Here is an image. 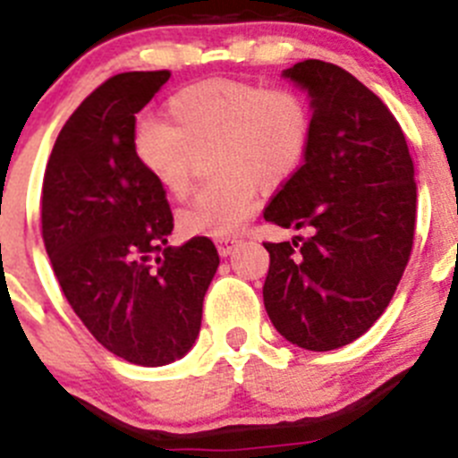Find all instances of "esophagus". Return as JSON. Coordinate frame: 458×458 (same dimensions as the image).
<instances>
[{
  "instance_id": "obj_1",
  "label": "esophagus",
  "mask_w": 458,
  "mask_h": 458,
  "mask_svg": "<svg viewBox=\"0 0 458 458\" xmlns=\"http://www.w3.org/2000/svg\"><path fill=\"white\" fill-rule=\"evenodd\" d=\"M237 243H239L237 239H221V242L216 243V249H219L221 258H228V255L237 249Z\"/></svg>"
}]
</instances>
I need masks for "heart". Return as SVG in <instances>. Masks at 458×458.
<instances>
[{"label":"heart","mask_w":458,"mask_h":458,"mask_svg":"<svg viewBox=\"0 0 458 458\" xmlns=\"http://www.w3.org/2000/svg\"><path fill=\"white\" fill-rule=\"evenodd\" d=\"M311 140V113L293 89H267L230 79L187 85L166 101V122L142 117L132 153L171 199L187 196L196 156L209 174L178 224L187 234L233 237L258 205V182L277 187L301 169Z\"/></svg>","instance_id":"b5f03b06"}]
</instances>
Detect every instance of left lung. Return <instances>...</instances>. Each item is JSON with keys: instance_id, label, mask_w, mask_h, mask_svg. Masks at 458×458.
I'll list each match as a JSON object with an SVG mask.
<instances>
[{"instance_id": "left-lung-1", "label": "left lung", "mask_w": 458, "mask_h": 458, "mask_svg": "<svg viewBox=\"0 0 458 458\" xmlns=\"http://www.w3.org/2000/svg\"><path fill=\"white\" fill-rule=\"evenodd\" d=\"M282 76L307 92L311 140L264 219L305 237L264 243V307L289 344L326 352L370 330L395 293L416 230L413 162L391 110L352 74L302 61Z\"/></svg>"}]
</instances>
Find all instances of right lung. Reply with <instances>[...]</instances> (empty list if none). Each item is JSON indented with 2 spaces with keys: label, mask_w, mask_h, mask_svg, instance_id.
<instances>
[{
  "label": "right lung",
  "mask_w": 458,
  "mask_h": 458,
  "mask_svg": "<svg viewBox=\"0 0 458 458\" xmlns=\"http://www.w3.org/2000/svg\"><path fill=\"white\" fill-rule=\"evenodd\" d=\"M169 76L126 72L94 89L58 132L42 182V239L67 302L106 350L148 369L190 352L219 268L208 237L166 243V196L132 153L135 114Z\"/></svg>",
  "instance_id": "1"
}]
</instances>
